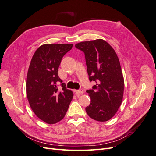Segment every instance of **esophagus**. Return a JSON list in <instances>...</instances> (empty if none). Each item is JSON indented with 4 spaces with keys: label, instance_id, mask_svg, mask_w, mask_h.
<instances>
[{
    "label": "esophagus",
    "instance_id": "esophagus-1",
    "mask_svg": "<svg viewBox=\"0 0 156 156\" xmlns=\"http://www.w3.org/2000/svg\"><path fill=\"white\" fill-rule=\"evenodd\" d=\"M74 92H75V94H83L84 93V90L83 89H79V90H75Z\"/></svg>",
    "mask_w": 156,
    "mask_h": 156
}]
</instances>
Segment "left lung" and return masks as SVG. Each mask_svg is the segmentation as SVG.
<instances>
[{"mask_svg": "<svg viewBox=\"0 0 156 156\" xmlns=\"http://www.w3.org/2000/svg\"><path fill=\"white\" fill-rule=\"evenodd\" d=\"M85 56L92 89L87 90L91 101L86 112L91 119L105 122L115 116L123 99L124 81L115 51L101 39L83 41L75 45Z\"/></svg>", "mask_w": 156, "mask_h": 156, "instance_id": "left-lung-1", "label": "left lung"}]
</instances>
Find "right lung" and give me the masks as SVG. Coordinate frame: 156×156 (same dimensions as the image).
Masks as SVG:
<instances>
[{
  "mask_svg": "<svg viewBox=\"0 0 156 156\" xmlns=\"http://www.w3.org/2000/svg\"><path fill=\"white\" fill-rule=\"evenodd\" d=\"M72 47L73 44L42 45L30 61L26 83L27 98L34 114L47 124L62 120L72 100V91L66 88L58 75L61 60Z\"/></svg>",
  "mask_w": 156,
  "mask_h": 156,
  "instance_id": "1",
  "label": "right lung"
}]
</instances>
